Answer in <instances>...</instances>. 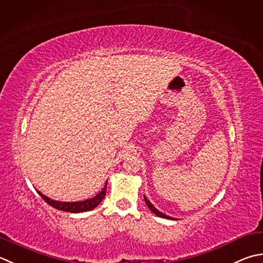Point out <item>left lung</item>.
Segmentation results:
<instances>
[{
  "mask_svg": "<svg viewBox=\"0 0 263 263\" xmlns=\"http://www.w3.org/2000/svg\"><path fill=\"white\" fill-rule=\"evenodd\" d=\"M143 198H145V203L147 204V206L149 208V210L152 211L153 213H155L157 217H161V218H164V219H168V220H177L176 218H172V217H168V215H166V214H164V213H162V212H159V211L154 206V205L151 203V200H149L146 196H143Z\"/></svg>",
  "mask_w": 263,
  "mask_h": 263,
  "instance_id": "obj_1",
  "label": "left lung"
}]
</instances>
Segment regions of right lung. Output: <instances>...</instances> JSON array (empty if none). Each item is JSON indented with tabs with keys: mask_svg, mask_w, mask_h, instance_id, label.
<instances>
[{
	"mask_svg": "<svg viewBox=\"0 0 263 263\" xmlns=\"http://www.w3.org/2000/svg\"><path fill=\"white\" fill-rule=\"evenodd\" d=\"M106 190H107V182L105 184V187L102 188L101 192L99 194H97L95 197H92L90 199L81 200V202H60V200H54V199H51L48 196H45V195L39 192V190H37V193L46 203L57 210L64 211V212L80 213V212H86V211H91L95 208H97L98 205L101 203V200L105 198Z\"/></svg>",
	"mask_w": 263,
	"mask_h": 263,
	"instance_id": "obj_1",
	"label": "right lung"
}]
</instances>
